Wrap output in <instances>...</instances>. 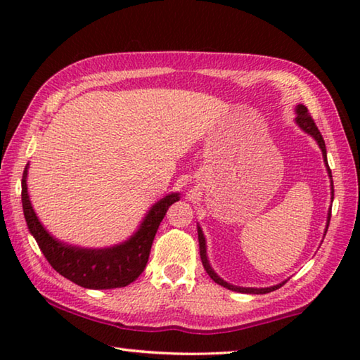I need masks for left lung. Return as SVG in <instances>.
Segmentation results:
<instances>
[{
  "label": "left lung",
  "instance_id": "obj_1",
  "mask_svg": "<svg viewBox=\"0 0 360 360\" xmlns=\"http://www.w3.org/2000/svg\"><path fill=\"white\" fill-rule=\"evenodd\" d=\"M295 122H297L298 127H300V129H302L303 131H307L308 135H311V136L316 139V141H318L319 148H321V150H322V157H324V162H326L328 176H330V179H332V172H330V168H328V163H327V150H326L324 138H322L321 131L318 130V127H316L313 117H311V115H309L307 106H303V105H298V106H297V117H295ZM330 186H332V200H333V182H330ZM330 212H332V210L328 211L327 224L330 222ZM327 229H328V225H327ZM327 229H326V231H327ZM198 243H200V257H202V264H203V266H205L206 273H208V275L211 276L212 281L217 283V284H221V285H224V288H227V289H230V290L243 292V294H268V292L276 290V289H279V288H281V285L284 284V283H281V284L271 285V288L254 289V288H238V285H231V284H229V283H225L224 279H221V278H219V276L216 275L214 270H212L211 265H210L208 257H206V241H205L203 231H202V229H200V227H198Z\"/></svg>",
  "mask_w": 360,
  "mask_h": 360
}]
</instances>
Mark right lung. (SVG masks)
<instances>
[{
  "instance_id": "1",
  "label": "right lung",
  "mask_w": 360,
  "mask_h": 360,
  "mask_svg": "<svg viewBox=\"0 0 360 360\" xmlns=\"http://www.w3.org/2000/svg\"><path fill=\"white\" fill-rule=\"evenodd\" d=\"M179 200V193L167 195L152 206L139 230L129 241L105 249H84L65 245L51 236L42 227L30 203L27 188V168L22 178V206L30 233L38 243L41 252L60 275L81 288L114 289L125 288L141 275L148 264L152 241L169 206Z\"/></svg>"
}]
</instances>
